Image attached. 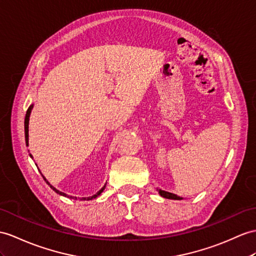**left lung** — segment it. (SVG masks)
<instances>
[{"instance_id": "obj_1", "label": "left lung", "mask_w": 256, "mask_h": 256, "mask_svg": "<svg viewBox=\"0 0 256 256\" xmlns=\"http://www.w3.org/2000/svg\"><path fill=\"white\" fill-rule=\"evenodd\" d=\"M160 193V196H163L165 198H170V200H182V196H178L177 194H174V193H170V192H167V191H164V190H160V189H156Z\"/></svg>"}]
</instances>
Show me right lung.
Segmentation results:
<instances>
[{"instance_id": "add662e5", "label": "right lung", "mask_w": 256, "mask_h": 256, "mask_svg": "<svg viewBox=\"0 0 256 256\" xmlns=\"http://www.w3.org/2000/svg\"><path fill=\"white\" fill-rule=\"evenodd\" d=\"M32 108H34V104H31L30 106L28 108V110H27V113H26V117H24V140H26V146H29V118H30V114H31V110H32ZM30 155V158H34V156L31 154H29ZM42 177H43V179H44V182L50 186V188H51L53 191H55L56 193H58V194H60V196H66V198H74V200H77V198H79V200H81V201H89V200H93V198H98L100 194H101V193L103 192V190L105 189V186L106 184H104V186L103 188H101V190H98L96 194H93V196H88V198H77V196H67L66 193H64V192H62V191H60V190H58L56 188H54V186L50 184L48 180L46 179V177L42 175Z\"/></svg>"}]
</instances>
